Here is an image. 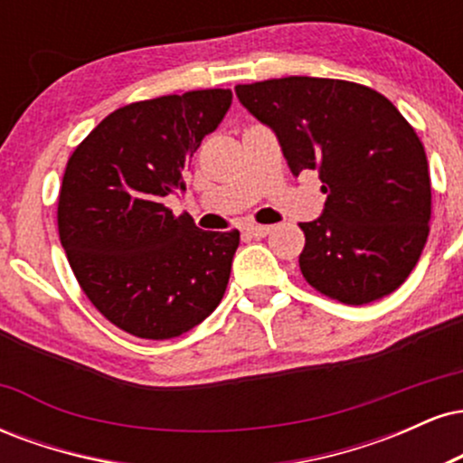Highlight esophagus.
I'll return each mask as SVG.
<instances>
[{
  "label": "esophagus",
  "instance_id": "obj_1",
  "mask_svg": "<svg viewBox=\"0 0 463 463\" xmlns=\"http://www.w3.org/2000/svg\"><path fill=\"white\" fill-rule=\"evenodd\" d=\"M246 231H248V235L261 239V237H265V235H269V231H272V228H269V226H261V224H250V226L246 228Z\"/></svg>",
  "mask_w": 463,
  "mask_h": 463
}]
</instances>
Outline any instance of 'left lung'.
<instances>
[{"mask_svg": "<svg viewBox=\"0 0 463 463\" xmlns=\"http://www.w3.org/2000/svg\"><path fill=\"white\" fill-rule=\"evenodd\" d=\"M235 93L276 132L294 176L320 172L324 211L300 224L307 283L344 305L398 289L431 220L427 154L405 117L385 95L346 80L274 78L237 84Z\"/></svg>", "mask_w": 463, "mask_h": 463, "instance_id": "8db88e82", "label": "left lung"}]
</instances>
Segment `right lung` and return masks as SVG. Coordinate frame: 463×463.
Returning a JSON list of instances; mask_svg holds the SVG:
<instances>
[{
	"label": "right lung",
	"instance_id": "obj_1",
	"mask_svg": "<svg viewBox=\"0 0 463 463\" xmlns=\"http://www.w3.org/2000/svg\"><path fill=\"white\" fill-rule=\"evenodd\" d=\"M231 102V89H204L121 106L69 156L61 243L95 309L135 337H178L224 296L239 231H200L163 198L184 191L191 156Z\"/></svg>",
	"mask_w": 463,
	"mask_h": 463
}]
</instances>
